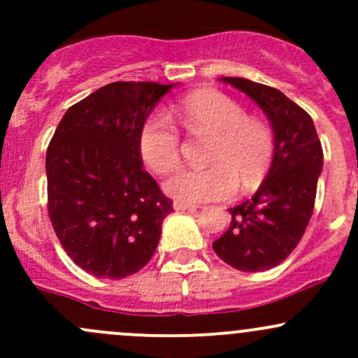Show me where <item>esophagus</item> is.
<instances>
[{"instance_id": "34e87169", "label": "esophagus", "mask_w": 358, "mask_h": 358, "mask_svg": "<svg viewBox=\"0 0 358 358\" xmlns=\"http://www.w3.org/2000/svg\"><path fill=\"white\" fill-rule=\"evenodd\" d=\"M173 208H175V211H190V209H196L197 206L190 204V202L175 201V202H173Z\"/></svg>"}]
</instances>
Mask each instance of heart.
I'll return each mask as SVG.
<instances>
[{
  "label": "heart",
  "mask_w": 358,
  "mask_h": 358,
  "mask_svg": "<svg viewBox=\"0 0 358 358\" xmlns=\"http://www.w3.org/2000/svg\"><path fill=\"white\" fill-rule=\"evenodd\" d=\"M175 117L192 136H211L204 169H183L164 189L183 202L225 201L236 196L239 183L255 190L265 180L275 138L263 119L246 115L237 100L220 90H199L176 106ZM140 157L157 175L175 171L182 162L180 133L161 112L149 115L138 133Z\"/></svg>",
  "instance_id": "obj_1"
}]
</instances>
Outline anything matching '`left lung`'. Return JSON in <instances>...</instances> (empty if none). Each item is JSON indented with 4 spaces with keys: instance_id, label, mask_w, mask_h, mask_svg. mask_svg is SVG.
Masks as SVG:
<instances>
[{
    "instance_id": "left-lung-1",
    "label": "left lung",
    "mask_w": 358,
    "mask_h": 358,
    "mask_svg": "<svg viewBox=\"0 0 358 358\" xmlns=\"http://www.w3.org/2000/svg\"><path fill=\"white\" fill-rule=\"evenodd\" d=\"M222 81L262 107L272 122L275 154L258 192L229 209L232 222L213 249L241 272H263L282 263L308 227L322 169V145L308 112L282 92L244 78Z\"/></svg>"
}]
</instances>
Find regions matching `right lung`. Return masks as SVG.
I'll list each match as a JSON object with an SVG mask.
<instances>
[{
    "label": "right lung",
    "instance_id": "obj_1",
    "mask_svg": "<svg viewBox=\"0 0 358 358\" xmlns=\"http://www.w3.org/2000/svg\"><path fill=\"white\" fill-rule=\"evenodd\" d=\"M171 88L102 86L69 107L46 150L50 222L69 258L99 279L142 270L173 211L138 152L143 121Z\"/></svg>",
    "mask_w": 358,
    "mask_h": 358
}]
</instances>
